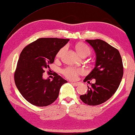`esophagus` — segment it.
Returning <instances> with one entry per match:
<instances>
[{
  "instance_id": "obj_1",
  "label": "esophagus",
  "mask_w": 135,
  "mask_h": 135,
  "mask_svg": "<svg viewBox=\"0 0 135 135\" xmlns=\"http://www.w3.org/2000/svg\"><path fill=\"white\" fill-rule=\"evenodd\" d=\"M73 85H74L75 86H77L78 85L80 84V83H71Z\"/></svg>"
}]
</instances>
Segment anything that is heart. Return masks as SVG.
<instances>
[{"label": "heart", "instance_id": "1", "mask_svg": "<svg viewBox=\"0 0 135 135\" xmlns=\"http://www.w3.org/2000/svg\"><path fill=\"white\" fill-rule=\"evenodd\" d=\"M65 47L61 48L58 51L57 54V57H60L62 53L65 50ZM76 50L77 52L81 56L84 55H88L90 54V50L88 46L83 44V43H79L76 45ZM84 73V70L82 68H75L73 67H68L62 70V73L69 80H75L78 77V75L83 74Z\"/></svg>", "mask_w": 135, "mask_h": 135}]
</instances>
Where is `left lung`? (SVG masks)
<instances>
[{"label":"left lung","mask_w":135,"mask_h":135,"mask_svg":"<svg viewBox=\"0 0 135 135\" xmlns=\"http://www.w3.org/2000/svg\"><path fill=\"white\" fill-rule=\"evenodd\" d=\"M96 54L95 67L84 79L90 86L87 94L81 95L80 99L89 105L95 106L105 103L115 93L123 75V65L119 50L99 39L86 40ZM96 79L90 84L89 80Z\"/></svg>","instance_id":"8db88e82"}]
</instances>
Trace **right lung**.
I'll return each instance as SVG.
<instances>
[{"mask_svg": "<svg viewBox=\"0 0 135 135\" xmlns=\"http://www.w3.org/2000/svg\"><path fill=\"white\" fill-rule=\"evenodd\" d=\"M69 39L41 38L23 49L14 73V81L22 96L37 107H46L58 97L62 85L68 83L57 73L53 80H44L43 73L54 62L55 55Z\"/></svg>", "mask_w": 135, "mask_h": 135, "instance_id": "1", "label": "right lung"}]
</instances>
